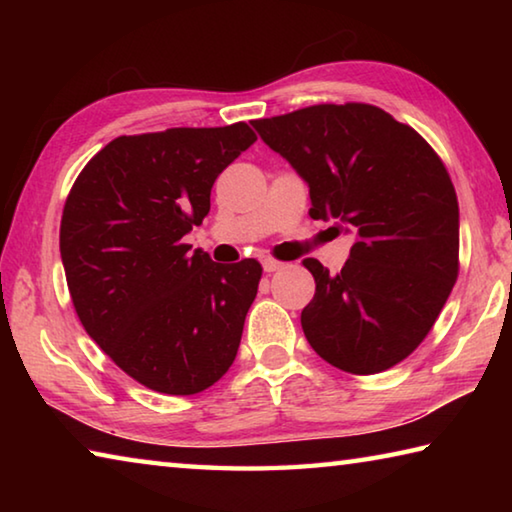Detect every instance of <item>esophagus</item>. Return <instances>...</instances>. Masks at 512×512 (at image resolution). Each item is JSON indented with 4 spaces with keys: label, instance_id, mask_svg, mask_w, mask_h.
<instances>
[{
    "label": "esophagus",
    "instance_id": "esophagus-1",
    "mask_svg": "<svg viewBox=\"0 0 512 512\" xmlns=\"http://www.w3.org/2000/svg\"><path fill=\"white\" fill-rule=\"evenodd\" d=\"M262 264H264V271L266 273H275V271H280V268L284 266V262H280V259H275V257H266Z\"/></svg>",
    "mask_w": 512,
    "mask_h": 512
}]
</instances>
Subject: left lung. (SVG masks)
Masks as SVG:
<instances>
[{"label":"left lung","instance_id":"obj_1","mask_svg":"<svg viewBox=\"0 0 512 512\" xmlns=\"http://www.w3.org/2000/svg\"><path fill=\"white\" fill-rule=\"evenodd\" d=\"M309 185L311 219L354 232L348 264L316 280L300 323L320 359L350 375L393 368L418 348L458 277V201L440 155L370 103H318L255 119Z\"/></svg>","mask_w":512,"mask_h":512}]
</instances>
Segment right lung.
Segmentation results:
<instances>
[{"label":"right lung","mask_w":512,"mask_h":512,"mask_svg":"<svg viewBox=\"0 0 512 512\" xmlns=\"http://www.w3.org/2000/svg\"><path fill=\"white\" fill-rule=\"evenodd\" d=\"M257 140L246 121L121 135L85 164L60 219L69 296L94 343L142 386L194 395L237 357L262 264H216L183 237Z\"/></svg>","instance_id":"right-lung-1"}]
</instances>
